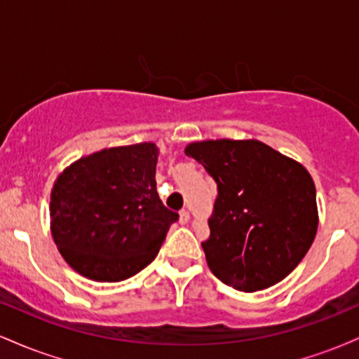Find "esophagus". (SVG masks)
Here are the masks:
<instances>
[{
    "instance_id": "esophagus-1",
    "label": "esophagus",
    "mask_w": 359,
    "mask_h": 359,
    "mask_svg": "<svg viewBox=\"0 0 359 359\" xmlns=\"http://www.w3.org/2000/svg\"><path fill=\"white\" fill-rule=\"evenodd\" d=\"M179 222H180V224H187V222H189V211H187V209H182V211L179 212Z\"/></svg>"
}]
</instances>
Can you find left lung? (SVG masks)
I'll use <instances>...</instances> for the list:
<instances>
[{
  "label": "left lung",
  "instance_id": "obj_1",
  "mask_svg": "<svg viewBox=\"0 0 359 359\" xmlns=\"http://www.w3.org/2000/svg\"><path fill=\"white\" fill-rule=\"evenodd\" d=\"M185 155L217 184L211 234L203 243L212 273L241 292L285 278L319 224L311 174L258 140H205L187 145Z\"/></svg>",
  "mask_w": 359,
  "mask_h": 359
}]
</instances>
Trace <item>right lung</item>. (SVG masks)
I'll return each instance as SVG.
<instances>
[{
    "instance_id": "add662e5",
    "label": "right lung",
    "mask_w": 359,
    "mask_h": 359,
    "mask_svg": "<svg viewBox=\"0 0 359 359\" xmlns=\"http://www.w3.org/2000/svg\"><path fill=\"white\" fill-rule=\"evenodd\" d=\"M155 143L104 148L57 177L50 229L65 262L96 282H121L154 262L179 214L156 192Z\"/></svg>"
}]
</instances>
